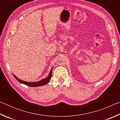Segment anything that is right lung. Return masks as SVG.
<instances>
[{
  "label": "right lung",
  "instance_id": "right-lung-1",
  "mask_svg": "<svg viewBox=\"0 0 120 120\" xmlns=\"http://www.w3.org/2000/svg\"><path fill=\"white\" fill-rule=\"evenodd\" d=\"M52 68L51 69L49 75H48V76L46 77V78L43 79L38 81V82H25V81L19 79L15 75L13 74V75L14 77H15L16 79L18 80V82H19L20 83H22V84H23L24 85H27V86H30V87H38V86H43V85L47 84L48 83L50 82V79L52 77Z\"/></svg>",
  "mask_w": 120,
  "mask_h": 120
}]
</instances>
